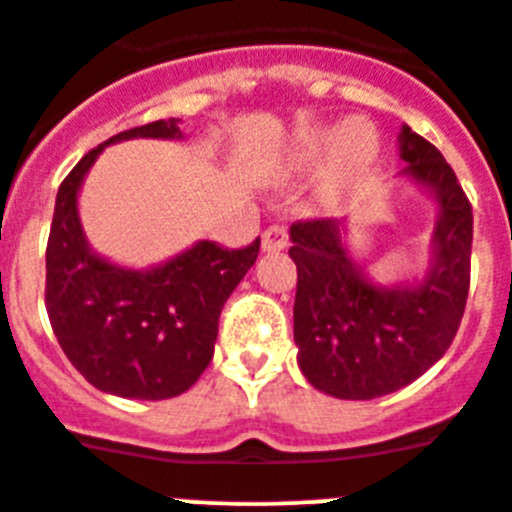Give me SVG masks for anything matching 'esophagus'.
<instances>
[{
    "instance_id": "1",
    "label": "esophagus",
    "mask_w": 512,
    "mask_h": 512,
    "mask_svg": "<svg viewBox=\"0 0 512 512\" xmlns=\"http://www.w3.org/2000/svg\"><path fill=\"white\" fill-rule=\"evenodd\" d=\"M286 243H289V233H286L284 226L266 228L264 236H261V248H264V253L284 251Z\"/></svg>"
}]
</instances>
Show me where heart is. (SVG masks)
<instances>
[{
    "label": "heart",
    "instance_id": "b5f03b06",
    "mask_svg": "<svg viewBox=\"0 0 512 512\" xmlns=\"http://www.w3.org/2000/svg\"><path fill=\"white\" fill-rule=\"evenodd\" d=\"M329 155L326 191L334 193L354 178L367 173L377 158V138L367 123L349 120L342 128H311L291 143L284 158V168L304 173Z\"/></svg>",
    "mask_w": 512,
    "mask_h": 512
}]
</instances>
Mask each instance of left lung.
<instances>
[{
	"mask_svg": "<svg viewBox=\"0 0 512 512\" xmlns=\"http://www.w3.org/2000/svg\"><path fill=\"white\" fill-rule=\"evenodd\" d=\"M402 178L437 203L432 259L420 279L379 284L347 246V218L294 223L296 362L314 389L374 399L407 387L452 344L470 289L472 208L440 150L402 125Z\"/></svg>",
	"mask_w": 512,
	"mask_h": 512,
	"instance_id": "8db88e82",
	"label": "left lung"
}]
</instances>
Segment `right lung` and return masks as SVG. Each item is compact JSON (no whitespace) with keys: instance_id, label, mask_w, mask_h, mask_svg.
I'll list each match as a JSON object with an SVG mask.
<instances>
[{"instance_id":"add662e5","label":"right lung","mask_w":512,"mask_h":512,"mask_svg":"<svg viewBox=\"0 0 512 512\" xmlns=\"http://www.w3.org/2000/svg\"><path fill=\"white\" fill-rule=\"evenodd\" d=\"M180 120H155L97 145L62 180L47 241V314L72 367L100 392L170 399L196 384L213 359L218 316L259 238L241 251L198 241L148 269L113 264L90 246L80 188L102 150L133 138L180 140Z\"/></svg>"}]
</instances>
